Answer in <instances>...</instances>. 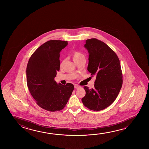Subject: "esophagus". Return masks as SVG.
Segmentation results:
<instances>
[{
	"label": "esophagus",
	"mask_w": 149,
	"mask_h": 149,
	"mask_svg": "<svg viewBox=\"0 0 149 149\" xmlns=\"http://www.w3.org/2000/svg\"><path fill=\"white\" fill-rule=\"evenodd\" d=\"M81 86L77 85H75L74 86V88H75V89H78V88H81Z\"/></svg>",
	"instance_id": "obj_1"
}]
</instances>
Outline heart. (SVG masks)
<instances>
[{"instance_id":"b5f03b06","label":"heart","mask_w":149,"mask_h":149,"mask_svg":"<svg viewBox=\"0 0 149 149\" xmlns=\"http://www.w3.org/2000/svg\"><path fill=\"white\" fill-rule=\"evenodd\" d=\"M72 56L74 62L78 61L81 59H85V56L83 54H81L79 51H74L72 54ZM62 65V64H61Z\"/></svg>"}]
</instances>
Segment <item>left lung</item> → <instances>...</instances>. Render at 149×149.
<instances>
[{
	"instance_id": "obj_1",
	"label": "left lung",
	"mask_w": 149,
	"mask_h": 149,
	"mask_svg": "<svg viewBox=\"0 0 149 149\" xmlns=\"http://www.w3.org/2000/svg\"><path fill=\"white\" fill-rule=\"evenodd\" d=\"M84 47L89 53L88 72L96 77L94 88L84 86L83 104L89 110L100 111L117 98L123 84L120 60L112 49L96 38L87 39Z\"/></svg>"
}]
</instances>
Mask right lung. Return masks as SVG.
Segmentation results:
<instances>
[{
    "label": "right lung",
    "instance_id": "add662e5",
    "mask_svg": "<svg viewBox=\"0 0 149 149\" xmlns=\"http://www.w3.org/2000/svg\"><path fill=\"white\" fill-rule=\"evenodd\" d=\"M68 42L51 40L42 44L33 54L27 63L26 81L29 92L43 109L56 112L65 107L74 85H63L54 81L60 70V53Z\"/></svg>",
    "mask_w": 149,
    "mask_h": 149
}]
</instances>
